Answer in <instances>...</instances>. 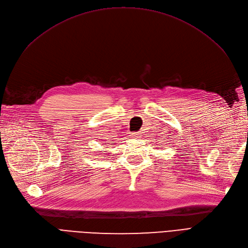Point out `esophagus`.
Returning a JSON list of instances; mask_svg holds the SVG:
<instances>
[{
    "label": "esophagus",
    "mask_w": 248,
    "mask_h": 248,
    "mask_svg": "<svg viewBox=\"0 0 248 248\" xmlns=\"http://www.w3.org/2000/svg\"><path fill=\"white\" fill-rule=\"evenodd\" d=\"M131 138L132 139H139V138H140V136L139 132H132L131 133Z\"/></svg>",
    "instance_id": "34e87169"
}]
</instances>
